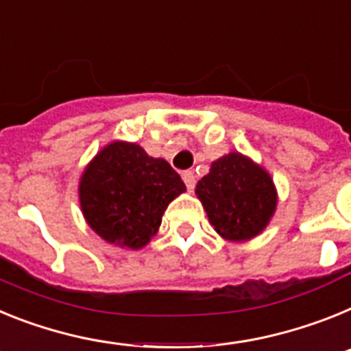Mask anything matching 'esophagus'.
Listing matches in <instances>:
<instances>
[{
    "instance_id": "obj_1",
    "label": "esophagus",
    "mask_w": 351,
    "mask_h": 351,
    "mask_svg": "<svg viewBox=\"0 0 351 351\" xmlns=\"http://www.w3.org/2000/svg\"><path fill=\"white\" fill-rule=\"evenodd\" d=\"M182 178H184L185 185H187L189 191H194V185H196V176L193 171H184L182 173Z\"/></svg>"
}]
</instances>
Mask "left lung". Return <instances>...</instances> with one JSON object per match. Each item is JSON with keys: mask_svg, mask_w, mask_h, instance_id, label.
Masks as SVG:
<instances>
[{"mask_svg": "<svg viewBox=\"0 0 351 351\" xmlns=\"http://www.w3.org/2000/svg\"><path fill=\"white\" fill-rule=\"evenodd\" d=\"M196 194L213 230L231 242H245L260 234L277 206L270 175L234 152L212 162L208 175L197 182Z\"/></svg>", "mask_w": 351, "mask_h": 351, "instance_id": "left-lung-1", "label": "left lung"}]
</instances>
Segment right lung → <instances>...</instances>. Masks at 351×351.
<instances>
[{"mask_svg": "<svg viewBox=\"0 0 351 351\" xmlns=\"http://www.w3.org/2000/svg\"><path fill=\"white\" fill-rule=\"evenodd\" d=\"M185 191L178 173L136 143L112 141L95 155L79 182V203L106 242L141 249L157 233L167 205Z\"/></svg>", "mask_w": 351, "mask_h": 351, "instance_id": "obj_1", "label": "right lung"}]
</instances>
